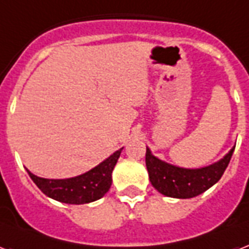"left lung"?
Here are the masks:
<instances>
[{
    "mask_svg": "<svg viewBox=\"0 0 249 249\" xmlns=\"http://www.w3.org/2000/svg\"><path fill=\"white\" fill-rule=\"evenodd\" d=\"M234 149L235 146L219 162L197 170L180 168L162 162L160 159L155 158L149 149H146V167L149 179L153 187L164 196L192 198L208 191L221 179L230 163Z\"/></svg>",
    "mask_w": 249,
    "mask_h": 249,
    "instance_id": "obj_1",
    "label": "left lung"
}]
</instances>
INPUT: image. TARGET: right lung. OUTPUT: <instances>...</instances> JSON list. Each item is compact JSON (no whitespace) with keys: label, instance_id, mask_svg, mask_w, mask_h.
Wrapping results in <instances>:
<instances>
[{"label":"right lung","instance_id":"1","mask_svg":"<svg viewBox=\"0 0 249 249\" xmlns=\"http://www.w3.org/2000/svg\"><path fill=\"white\" fill-rule=\"evenodd\" d=\"M121 150L123 149L115 151L109 158L86 174L71 179H43L30 171L27 172L41 192L53 200L74 205L89 204L102 198L111 188L112 171L116 166Z\"/></svg>","mask_w":249,"mask_h":249}]
</instances>
